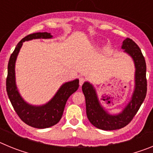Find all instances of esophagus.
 Returning <instances> with one entry per match:
<instances>
[{"label": "esophagus", "instance_id": "esophagus-1", "mask_svg": "<svg viewBox=\"0 0 153 153\" xmlns=\"http://www.w3.org/2000/svg\"><path fill=\"white\" fill-rule=\"evenodd\" d=\"M85 81V79L83 77H79V85L80 86H82L83 85V83H84Z\"/></svg>", "mask_w": 153, "mask_h": 153}]
</instances>
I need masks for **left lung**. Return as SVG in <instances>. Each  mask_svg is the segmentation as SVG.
<instances>
[{"mask_svg":"<svg viewBox=\"0 0 153 153\" xmlns=\"http://www.w3.org/2000/svg\"><path fill=\"white\" fill-rule=\"evenodd\" d=\"M124 52L132 57L135 64V86L130 100L118 114L108 113L99 100L93 84L85 82L82 90L86 99L87 118L93 126L102 130H116L129 123L141 106L146 96V64L141 50L132 40L126 38L123 42Z\"/></svg>","mask_w":153,"mask_h":153,"instance_id":"obj_1","label":"left lung"}]
</instances>
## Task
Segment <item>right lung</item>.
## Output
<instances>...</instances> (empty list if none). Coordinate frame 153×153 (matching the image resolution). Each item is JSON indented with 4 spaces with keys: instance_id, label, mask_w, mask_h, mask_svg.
<instances>
[{
    "instance_id": "add662e5",
    "label": "right lung",
    "mask_w": 153,
    "mask_h": 153,
    "mask_svg": "<svg viewBox=\"0 0 153 153\" xmlns=\"http://www.w3.org/2000/svg\"><path fill=\"white\" fill-rule=\"evenodd\" d=\"M51 33H34L29 34L17 44L8 62L7 93L13 109L23 122L37 129H45L56 125L61 119L65 105L69 97L79 88V79L67 82L60 86L49 102L40 106H34L24 100L16 84L15 63L20 50L24 41L33 39H51Z\"/></svg>"
}]
</instances>
